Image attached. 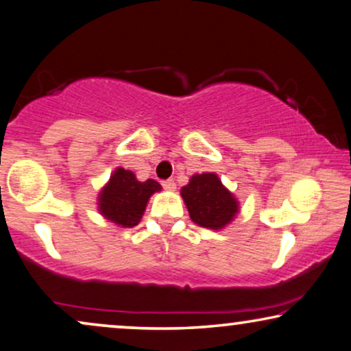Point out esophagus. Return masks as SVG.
<instances>
[{
    "label": "esophagus",
    "mask_w": 351,
    "mask_h": 351,
    "mask_svg": "<svg viewBox=\"0 0 351 351\" xmlns=\"http://www.w3.org/2000/svg\"><path fill=\"white\" fill-rule=\"evenodd\" d=\"M162 189L165 190H169V192H174L176 190V182L172 179H167V180H162Z\"/></svg>",
    "instance_id": "34e87169"
}]
</instances>
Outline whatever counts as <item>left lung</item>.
Masks as SVG:
<instances>
[{"mask_svg": "<svg viewBox=\"0 0 351 351\" xmlns=\"http://www.w3.org/2000/svg\"><path fill=\"white\" fill-rule=\"evenodd\" d=\"M180 195L195 224L213 230L229 224L239 211L237 199L211 172L193 176Z\"/></svg>", "mask_w": 351, "mask_h": 351, "instance_id": "8db88e82", "label": "left lung"}]
</instances>
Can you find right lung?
<instances>
[{"instance_id":"right-lung-1","label":"right lung","mask_w":351,"mask_h":351,"mask_svg":"<svg viewBox=\"0 0 351 351\" xmlns=\"http://www.w3.org/2000/svg\"><path fill=\"white\" fill-rule=\"evenodd\" d=\"M159 190L156 180L138 182L130 171L119 167L99 193V211L116 224L134 227L142 219L148 198Z\"/></svg>"}]
</instances>
